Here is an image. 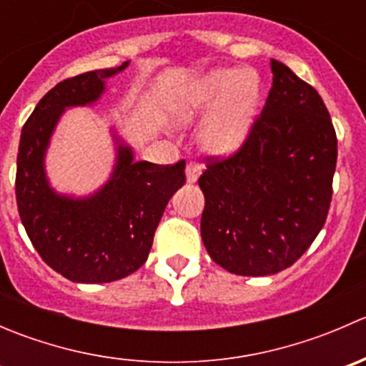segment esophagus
<instances>
[{"label":"esophagus","mask_w":366,"mask_h":366,"mask_svg":"<svg viewBox=\"0 0 366 366\" xmlns=\"http://www.w3.org/2000/svg\"><path fill=\"white\" fill-rule=\"evenodd\" d=\"M200 173H202L200 162H197L194 159H189L186 162V179H187V182H197V179L200 177Z\"/></svg>","instance_id":"obj_1"}]
</instances>
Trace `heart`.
Segmentation results:
<instances>
[{
    "label": "heart",
    "mask_w": 366,
    "mask_h": 366,
    "mask_svg": "<svg viewBox=\"0 0 366 366\" xmlns=\"http://www.w3.org/2000/svg\"><path fill=\"white\" fill-rule=\"evenodd\" d=\"M217 102L202 131L209 150L228 154L237 150L248 138L257 114L258 79L253 72L219 70L205 77L187 99L186 112L191 114Z\"/></svg>",
    "instance_id": "heart-1"
}]
</instances>
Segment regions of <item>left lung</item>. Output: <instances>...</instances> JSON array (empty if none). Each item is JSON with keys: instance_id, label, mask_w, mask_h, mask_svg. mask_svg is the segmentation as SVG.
Segmentation results:
<instances>
[{"instance_id": "left-lung-1", "label": "left lung", "mask_w": 366, "mask_h": 366, "mask_svg": "<svg viewBox=\"0 0 366 366\" xmlns=\"http://www.w3.org/2000/svg\"><path fill=\"white\" fill-rule=\"evenodd\" d=\"M272 86L248 138L230 156H209L202 241L241 276L290 267L326 223L337 168V132L319 92L271 60Z\"/></svg>"}]
</instances>
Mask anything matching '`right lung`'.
I'll return each mask as SVG.
<instances>
[{
  "label": "right lung",
  "mask_w": 366,
  "mask_h": 366,
  "mask_svg": "<svg viewBox=\"0 0 366 366\" xmlns=\"http://www.w3.org/2000/svg\"><path fill=\"white\" fill-rule=\"evenodd\" d=\"M125 67L127 61L60 81L40 99L21 132L16 173L21 221L42 260L70 282L108 283L138 271L169 198L186 182L184 159L134 162L131 149L120 145L112 180L94 197H60L47 184L44 152L61 112L97 101L106 77Z\"/></svg>",
  "instance_id": "1"
}]
</instances>
